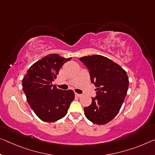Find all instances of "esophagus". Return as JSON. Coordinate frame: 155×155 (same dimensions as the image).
Instances as JSON below:
<instances>
[{"label": "esophagus", "instance_id": "obj_1", "mask_svg": "<svg viewBox=\"0 0 155 155\" xmlns=\"http://www.w3.org/2000/svg\"><path fill=\"white\" fill-rule=\"evenodd\" d=\"M75 95L76 96H77V97H81V94H77V93H75Z\"/></svg>", "mask_w": 155, "mask_h": 155}]
</instances>
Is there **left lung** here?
<instances>
[{"instance_id":"left-lung-1","label":"left lung","mask_w":155,"mask_h":155,"mask_svg":"<svg viewBox=\"0 0 155 155\" xmlns=\"http://www.w3.org/2000/svg\"><path fill=\"white\" fill-rule=\"evenodd\" d=\"M89 70L91 82L97 87L92 104L84 107L85 117L91 122L104 125L116 117L128 89L127 73L121 66L101 55L80 58Z\"/></svg>"}]
</instances>
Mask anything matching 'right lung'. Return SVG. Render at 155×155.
<instances>
[{"label": "right lung", "mask_w": 155, "mask_h": 155, "mask_svg": "<svg viewBox=\"0 0 155 155\" xmlns=\"http://www.w3.org/2000/svg\"><path fill=\"white\" fill-rule=\"evenodd\" d=\"M71 59L56 54L47 55L34 63L23 78V90L28 104L43 121L54 122L62 119L74 99L72 90L58 89L51 84L62 65Z\"/></svg>", "instance_id": "1"}]
</instances>
